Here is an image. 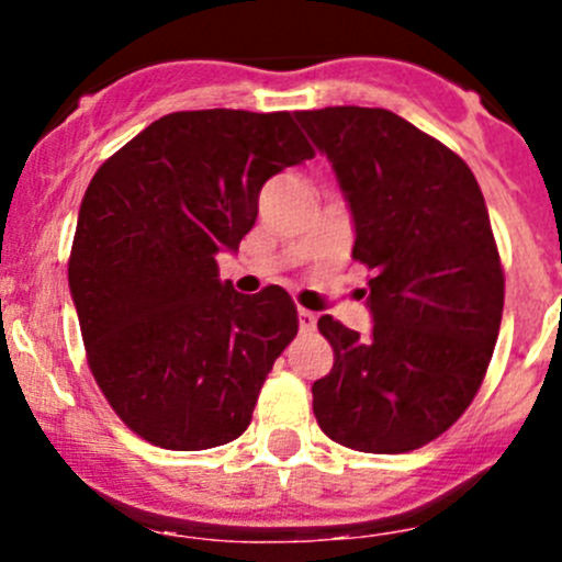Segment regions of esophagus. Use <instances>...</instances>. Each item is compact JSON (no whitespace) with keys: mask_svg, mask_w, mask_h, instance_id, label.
I'll list each match as a JSON object with an SVG mask.
<instances>
[{"mask_svg":"<svg viewBox=\"0 0 562 562\" xmlns=\"http://www.w3.org/2000/svg\"><path fill=\"white\" fill-rule=\"evenodd\" d=\"M315 326H317V315L310 313V310H304V307L299 310V328L307 334V331H315Z\"/></svg>","mask_w":562,"mask_h":562,"instance_id":"obj_1","label":"esophagus"}]
</instances>
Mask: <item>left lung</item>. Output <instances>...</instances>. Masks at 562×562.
Returning <instances> with one entry per match:
<instances>
[{"instance_id":"obj_1","label":"left lung","mask_w":562,"mask_h":562,"mask_svg":"<svg viewBox=\"0 0 562 562\" xmlns=\"http://www.w3.org/2000/svg\"><path fill=\"white\" fill-rule=\"evenodd\" d=\"M331 160L370 274V334L317 321L334 367L313 411L339 446L402 454L440 438L484 383L501 331L503 277L468 162L386 108L296 111Z\"/></svg>"}]
</instances>
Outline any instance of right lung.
<instances>
[{"label": "right lung", "instance_id": "obj_1", "mask_svg": "<svg viewBox=\"0 0 562 562\" xmlns=\"http://www.w3.org/2000/svg\"><path fill=\"white\" fill-rule=\"evenodd\" d=\"M315 157L288 111H176L111 155L87 187L67 277L89 370L138 438L171 451L249 427L299 331L280 285L220 280L258 217L266 179Z\"/></svg>", "mask_w": 562, "mask_h": 562}]
</instances>
